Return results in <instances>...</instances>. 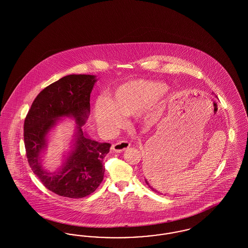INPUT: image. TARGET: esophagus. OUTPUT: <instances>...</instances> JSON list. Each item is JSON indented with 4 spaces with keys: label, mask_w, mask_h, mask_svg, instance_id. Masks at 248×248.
I'll return each mask as SVG.
<instances>
[{
    "label": "esophagus",
    "mask_w": 248,
    "mask_h": 248,
    "mask_svg": "<svg viewBox=\"0 0 248 248\" xmlns=\"http://www.w3.org/2000/svg\"><path fill=\"white\" fill-rule=\"evenodd\" d=\"M130 147V142L126 141V140H121V141L117 142L115 144L112 145L111 149L116 152V153H123L124 152L126 149H128Z\"/></svg>",
    "instance_id": "34e87169"
}]
</instances>
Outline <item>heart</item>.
I'll list each match as a JSON object with an SVG mask.
<instances>
[{
	"label": "heart",
	"instance_id": "heart-1",
	"mask_svg": "<svg viewBox=\"0 0 248 248\" xmlns=\"http://www.w3.org/2000/svg\"><path fill=\"white\" fill-rule=\"evenodd\" d=\"M166 91L165 84L150 81H131L121 85L108 100L100 98L94 105L97 126L110 131L120 126L123 115H137L161 98Z\"/></svg>",
	"mask_w": 248,
	"mask_h": 248
}]
</instances>
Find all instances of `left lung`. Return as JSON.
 I'll return each mask as SVG.
<instances>
[{
    "instance_id": "left-lung-1",
    "label": "left lung",
    "mask_w": 248,
    "mask_h": 248,
    "mask_svg": "<svg viewBox=\"0 0 248 248\" xmlns=\"http://www.w3.org/2000/svg\"><path fill=\"white\" fill-rule=\"evenodd\" d=\"M143 172H144V175L146 176V179H145V181H146V183H147V185L151 188V189H153L154 191H156L157 192V190H155L154 188H152L151 187V185L149 184V182L150 183H152V177L154 175V173L155 172H157L156 171V166L155 165H153V164H151V165H147V166H145L144 167V169H143ZM148 179V180L147 181L146 179Z\"/></svg>"
}]
</instances>
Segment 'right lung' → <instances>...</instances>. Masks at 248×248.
<instances>
[{
	"label": "right lung",
	"instance_id": "1",
	"mask_svg": "<svg viewBox=\"0 0 248 248\" xmlns=\"http://www.w3.org/2000/svg\"><path fill=\"white\" fill-rule=\"evenodd\" d=\"M95 81L94 75L71 74L51 83L36 96L24 121L29 165L43 185L59 196L83 198L94 192L103 180V160L111 145L87 139L82 129L90 112V94ZM62 116L77 120V141L64 166L57 173H48L39 165V154L48 130Z\"/></svg>",
	"mask_w": 248,
	"mask_h": 248
}]
</instances>
